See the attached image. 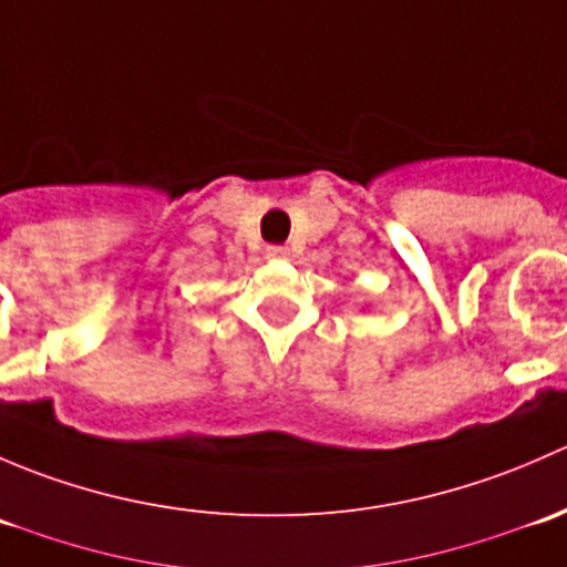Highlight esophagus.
I'll return each mask as SVG.
<instances>
[{
	"mask_svg": "<svg viewBox=\"0 0 567 567\" xmlns=\"http://www.w3.org/2000/svg\"><path fill=\"white\" fill-rule=\"evenodd\" d=\"M288 255H290L288 247H277V244H274V247H266L268 260H285Z\"/></svg>",
	"mask_w": 567,
	"mask_h": 567,
	"instance_id": "esophagus-1",
	"label": "esophagus"
}]
</instances>
